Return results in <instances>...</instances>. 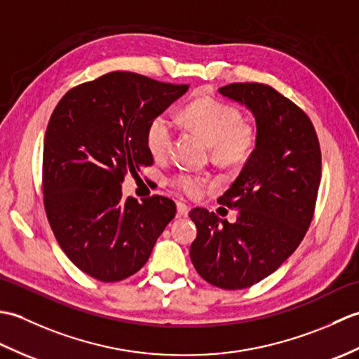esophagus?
Listing matches in <instances>:
<instances>
[{
  "mask_svg": "<svg viewBox=\"0 0 359 359\" xmlns=\"http://www.w3.org/2000/svg\"><path fill=\"white\" fill-rule=\"evenodd\" d=\"M188 211H189L188 205H185L184 202H177V216H179V217L188 216Z\"/></svg>",
  "mask_w": 359,
  "mask_h": 359,
  "instance_id": "34e87169",
  "label": "esophagus"
}]
</instances>
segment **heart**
Wrapping results in <instances>:
<instances>
[{
	"mask_svg": "<svg viewBox=\"0 0 359 359\" xmlns=\"http://www.w3.org/2000/svg\"><path fill=\"white\" fill-rule=\"evenodd\" d=\"M184 120L194 133L211 144L212 157L222 163H241L255 147V129L242 121L241 112L231 104L219 102L212 97H202L189 103L184 111ZM175 137V123L170 114H158L147 129V144L152 157L157 160L170 154ZM171 184L187 196H199L207 179L201 175L179 172Z\"/></svg>",
	"mask_w": 359,
	"mask_h": 359,
	"instance_id": "heart-1",
	"label": "heart"
}]
</instances>
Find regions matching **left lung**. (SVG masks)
Listing matches in <instances>:
<instances>
[{"instance_id":"1","label":"left lung","mask_w":359,"mask_h":359,"mask_svg":"<svg viewBox=\"0 0 359 359\" xmlns=\"http://www.w3.org/2000/svg\"><path fill=\"white\" fill-rule=\"evenodd\" d=\"M224 97L256 120V148L219 202L238 211L230 224L203 208L189 211L197 236L194 269L211 285L241 290L276 271L299 247L313 219L321 148L309 116L264 83H231Z\"/></svg>"}]
</instances>
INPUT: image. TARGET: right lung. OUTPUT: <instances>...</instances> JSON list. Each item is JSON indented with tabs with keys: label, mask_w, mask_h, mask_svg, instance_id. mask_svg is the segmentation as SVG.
<instances>
[{
	"label": "right lung",
	"mask_w": 359,
	"mask_h": 359,
	"mask_svg": "<svg viewBox=\"0 0 359 359\" xmlns=\"http://www.w3.org/2000/svg\"><path fill=\"white\" fill-rule=\"evenodd\" d=\"M116 71L72 88L53 109L44 135V210L58 245L102 282L131 276L175 216V203L152 196L121 199V182L154 162L151 120L188 90Z\"/></svg>",
	"instance_id": "1"
}]
</instances>
